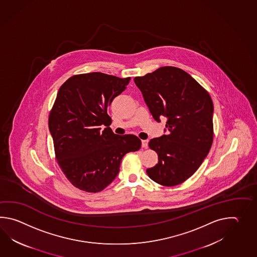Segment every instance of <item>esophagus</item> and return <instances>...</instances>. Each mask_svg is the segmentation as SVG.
I'll use <instances>...</instances> for the list:
<instances>
[{
    "label": "esophagus",
    "mask_w": 257,
    "mask_h": 257,
    "mask_svg": "<svg viewBox=\"0 0 257 257\" xmlns=\"http://www.w3.org/2000/svg\"><path fill=\"white\" fill-rule=\"evenodd\" d=\"M148 142H149V141H148V140H143V141H142V147L144 148V149H147Z\"/></svg>",
    "instance_id": "1"
}]
</instances>
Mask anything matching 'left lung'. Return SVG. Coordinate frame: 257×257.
Masks as SVG:
<instances>
[{
    "label": "left lung",
    "mask_w": 257,
    "mask_h": 257,
    "mask_svg": "<svg viewBox=\"0 0 257 257\" xmlns=\"http://www.w3.org/2000/svg\"><path fill=\"white\" fill-rule=\"evenodd\" d=\"M134 82L153 118L167 119V134L149 142L158 154V164L146 172L162 186H177L194 175L212 145L211 97L187 72L171 66L135 77Z\"/></svg>",
    "instance_id": "1"
}]
</instances>
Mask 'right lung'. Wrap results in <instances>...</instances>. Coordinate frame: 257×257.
<instances>
[{
    "mask_svg": "<svg viewBox=\"0 0 257 257\" xmlns=\"http://www.w3.org/2000/svg\"><path fill=\"white\" fill-rule=\"evenodd\" d=\"M130 80L90 72L69 78L58 92L49 131L60 169L81 190L102 191L116 177L124 155L141 149L138 137L119 136L109 127L107 108Z\"/></svg>",
    "mask_w": 257,
    "mask_h": 257,
    "instance_id": "obj_1",
    "label": "right lung"
}]
</instances>
